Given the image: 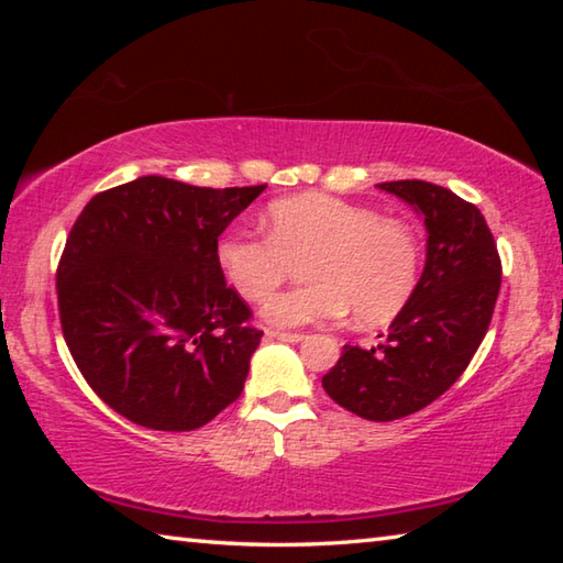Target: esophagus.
Listing matches in <instances>:
<instances>
[{"mask_svg":"<svg viewBox=\"0 0 563 563\" xmlns=\"http://www.w3.org/2000/svg\"><path fill=\"white\" fill-rule=\"evenodd\" d=\"M265 335L280 340V342H292V345L295 342H302V338H305V335H300V332H283V330H268Z\"/></svg>","mask_w":563,"mask_h":563,"instance_id":"34e87169","label":"esophagus"}]
</instances>
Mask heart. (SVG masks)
<instances>
[{
    "label": "heart",
    "mask_w": 563,
    "mask_h": 563,
    "mask_svg": "<svg viewBox=\"0 0 563 563\" xmlns=\"http://www.w3.org/2000/svg\"><path fill=\"white\" fill-rule=\"evenodd\" d=\"M268 235L231 228L216 241V263L245 300H263L305 261L312 278L263 305L273 325L335 320H393L412 298L419 243L407 223L330 194L278 198L265 208Z\"/></svg>",
    "instance_id": "1"
}]
</instances>
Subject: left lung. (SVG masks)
<instances>
[{"instance_id":"1","label":"left lung","mask_w":563,"mask_h":563,"mask_svg":"<svg viewBox=\"0 0 563 563\" xmlns=\"http://www.w3.org/2000/svg\"><path fill=\"white\" fill-rule=\"evenodd\" d=\"M379 188L424 218L422 278L383 345L342 347L322 387L352 415L393 422L432 405L470 365L497 305L501 261L479 208L450 188L427 180H389Z\"/></svg>"}]
</instances>
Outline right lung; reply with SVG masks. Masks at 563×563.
Masks as SVG:
<instances>
[{"instance_id":"obj_1","label":"right lung","mask_w":563,"mask_h":563,"mask_svg":"<svg viewBox=\"0 0 563 563\" xmlns=\"http://www.w3.org/2000/svg\"><path fill=\"white\" fill-rule=\"evenodd\" d=\"M263 190L141 176L76 218L56 271L62 332L113 412L190 432L241 397L263 332L225 285L216 241Z\"/></svg>"}]
</instances>
